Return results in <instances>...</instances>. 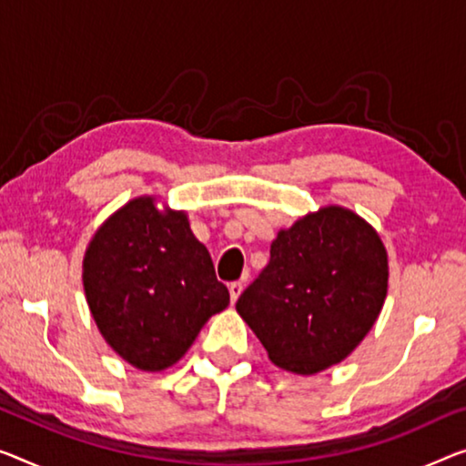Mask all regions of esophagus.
Wrapping results in <instances>:
<instances>
[{"instance_id": "obj_1", "label": "esophagus", "mask_w": 466, "mask_h": 466, "mask_svg": "<svg viewBox=\"0 0 466 466\" xmlns=\"http://www.w3.org/2000/svg\"><path fill=\"white\" fill-rule=\"evenodd\" d=\"M228 289H230V299H232V303H236V299H238L240 293H242V282H240V280L230 282V284H228Z\"/></svg>"}]
</instances>
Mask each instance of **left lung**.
<instances>
[{"label":"left lung","mask_w":466,"mask_h":466,"mask_svg":"<svg viewBox=\"0 0 466 466\" xmlns=\"http://www.w3.org/2000/svg\"><path fill=\"white\" fill-rule=\"evenodd\" d=\"M389 263L377 230L345 207L308 213L269 247L236 311L276 366L316 374L343 362L383 309Z\"/></svg>","instance_id":"1"}]
</instances>
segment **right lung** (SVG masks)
<instances>
[{
  "label": "right lung",
  "instance_id": "obj_1",
  "mask_svg": "<svg viewBox=\"0 0 466 466\" xmlns=\"http://www.w3.org/2000/svg\"><path fill=\"white\" fill-rule=\"evenodd\" d=\"M83 289L104 341L146 372L182 360L230 303L188 215L161 211L155 197L129 200L98 228L83 257Z\"/></svg>",
  "mask_w": 466,
  "mask_h": 466
}]
</instances>
